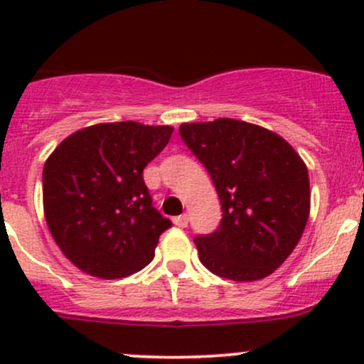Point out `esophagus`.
Listing matches in <instances>:
<instances>
[{
  "label": "esophagus",
  "instance_id": "1",
  "mask_svg": "<svg viewBox=\"0 0 364 364\" xmlns=\"http://www.w3.org/2000/svg\"><path fill=\"white\" fill-rule=\"evenodd\" d=\"M172 222H174V225H178V227H186L188 225V216L186 215H179V216H174V218H172Z\"/></svg>",
  "mask_w": 364,
  "mask_h": 364
}]
</instances>
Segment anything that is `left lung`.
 <instances>
[{
	"instance_id": "obj_1",
	"label": "left lung",
	"mask_w": 364,
	"mask_h": 364,
	"mask_svg": "<svg viewBox=\"0 0 364 364\" xmlns=\"http://www.w3.org/2000/svg\"><path fill=\"white\" fill-rule=\"evenodd\" d=\"M183 142L208 168L222 204V223L197 236L200 262L234 282L269 277L299 243L310 215L308 168L274 132L220 117L183 123Z\"/></svg>"
}]
</instances>
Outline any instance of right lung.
I'll use <instances>...</instances> for the list:
<instances>
[{
	"instance_id": "add662e5",
	"label": "right lung",
	"mask_w": 364,
	"mask_h": 364,
	"mask_svg": "<svg viewBox=\"0 0 364 364\" xmlns=\"http://www.w3.org/2000/svg\"><path fill=\"white\" fill-rule=\"evenodd\" d=\"M174 128L98 123L68 135L43 165V215L65 257L105 280L148 266L172 225L151 204L142 171Z\"/></svg>"
}]
</instances>
